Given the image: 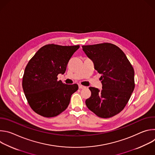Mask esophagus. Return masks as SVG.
<instances>
[{
	"instance_id": "1",
	"label": "esophagus",
	"mask_w": 155,
	"mask_h": 155,
	"mask_svg": "<svg viewBox=\"0 0 155 155\" xmlns=\"http://www.w3.org/2000/svg\"><path fill=\"white\" fill-rule=\"evenodd\" d=\"M78 87H79V89H84V88H85L86 87L84 86H83V85L80 84V85L78 86Z\"/></svg>"
}]
</instances>
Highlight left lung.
Segmentation results:
<instances>
[{"mask_svg":"<svg viewBox=\"0 0 155 155\" xmlns=\"http://www.w3.org/2000/svg\"><path fill=\"white\" fill-rule=\"evenodd\" d=\"M86 56L101 74L102 89L90 87L91 96L87 107L97 116L107 118L123 110L135 87L134 71L124 52L112 43L82 46Z\"/></svg>","mask_w":155,"mask_h":155,"instance_id":"left-lung-1","label":"left lung"}]
</instances>
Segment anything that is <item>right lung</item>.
<instances>
[{
	"mask_svg": "<svg viewBox=\"0 0 155 155\" xmlns=\"http://www.w3.org/2000/svg\"><path fill=\"white\" fill-rule=\"evenodd\" d=\"M80 45L61 46L49 44L40 48L27 64L23 88L31 108L44 117H54L68 108L71 96L78 90L77 84L58 81Z\"/></svg>",
	"mask_w": 155,
	"mask_h": 155,
	"instance_id": "add662e5",
	"label": "right lung"
}]
</instances>
